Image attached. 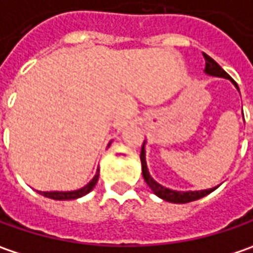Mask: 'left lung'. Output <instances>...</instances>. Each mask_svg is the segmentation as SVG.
I'll return each mask as SVG.
<instances>
[{"label":"left lung","mask_w":253,"mask_h":253,"mask_svg":"<svg viewBox=\"0 0 253 253\" xmlns=\"http://www.w3.org/2000/svg\"><path fill=\"white\" fill-rule=\"evenodd\" d=\"M204 59H205V72L211 76H218V78H225V79H231V76L226 73L216 62L208 56L207 53H203ZM232 81V79H231ZM234 82V81H232ZM234 84L238 89V84L234 82ZM140 160H141V171H143V177H144V181L147 182V185L153 190V192L156 195H159L160 198H163L164 201H169V203H175V204H185L195 201V200H200L205 195H208L210 192H212L216 188H210V190H203V191H188V192H178L169 190V188H164L163 185H160L159 182H156L148 174L147 164H146V153H144V144L141 147V154H140Z\"/></svg>","instance_id":"8db88e82"}]
</instances>
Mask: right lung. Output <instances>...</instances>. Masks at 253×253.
<instances>
[{
	"instance_id": "right-lung-1",
	"label": "right lung",
	"mask_w": 253,
	"mask_h": 253,
	"mask_svg": "<svg viewBox=\"0 0 253 253\" xmlns=\"http://www.w3.org/2000/svg\"><path fill=\"white\" fill-rule=\"evenodd\" d=\"M99 180V174H96L93 177V180L89 182L86 187H83L81 190H76V191H68V192H59V191H50V192H42V195L52 198V200H76L79 197L86 195L87 192H90L93 190V187L96 185V182Z\"/></svg>"
}]
</instances>
